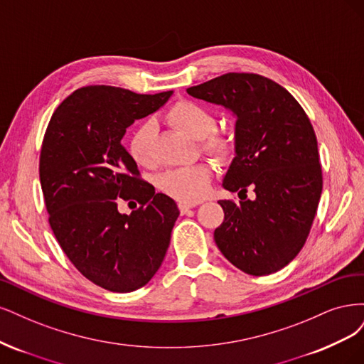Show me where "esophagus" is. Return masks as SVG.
<instances>
[{"label": "esophagus", "instance_id": "esophagus-1", "mask_svg": "<svg viewBox=\"0 0 364 364\" xmlns=\"http://www.w3.org/2000/svg\"><path fill=\"white\" fill-rule=\"evenodd\" d=\"M193 207H195V204H187V203H180V204H178V208H180L181 213H186L187 210H191V208H193Z\"/></svg>", "mask_w": 364, "mask_h": 364}]
</instances>
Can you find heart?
<instances>
[{"label":"heart","instance_id":"heart-1","mask_svg":"<svg viewBox=\"0 0 364 364\" xmlns=\"http://www.w3.org/2000/svg\"><path fill=\"white\" fill-rule=\"evenodd\" d=\"M168 124L178 132L198 140L199 146L207 154L218 160H227L232 156V140L215 130L216 121L213 114L203 105L193 101H178L166 112ZM156 127L152 122H144L133 132L128 142V154L139 166H149L152 163V139ZM212 181V168L205 163L192 166L171 169L159 178L160 189L181 203L193 204L204 198Z\"/></svg>","mask_w":364,"mask_h":364}]
</instances>
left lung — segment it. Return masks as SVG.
Instances as JSON below:
<instances>
[{
    "instance_id": "left-lung-1",
    "label": "left lung",
    "mask_w": 364,
    "mask_h": 364,
    "mask_svg": "<svg viewBox=\"0 0 364 364\" xmlns=\"http://www.w3.org/2000/svg\"><path fill=\"white\" fill-rule=\"evenodd\" d=\"M236 116L234 152L222 187L255 198L222 199L215 242L240 271L262 277L289 264L306 243L322 193L318 140L299 102L259 74L228 73L187 89Z\"/></svg>"
}]
</instances>
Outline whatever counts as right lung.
<instances>
[{
	"label": "right lung",
	"mask_w": 364,
	"mask_h": 364,
	"mask_svg": "<svg viewBox=\"0 0 364 364\" xmlns=\"http://www.w3.org/2000/svg\"><path fill=\"white\" fill-rule=\"evenodd\" d=\"M171 95L86 86L58 105L46 127L39 177L51 230L71 263L105 290L140 289L166 255L178 207L139 177L121 140ZM121 198L141 205L124 215Z\"/></svg>",
	"instance_id": "1"
}]
</instances>
